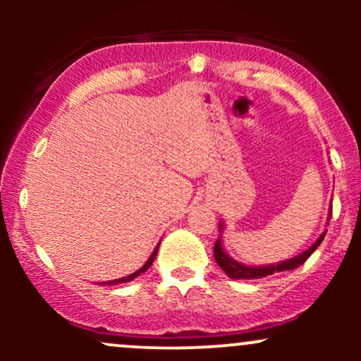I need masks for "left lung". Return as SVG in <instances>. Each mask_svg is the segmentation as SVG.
<instances>
[{"instance_id": "1", "label": "left lung", "mask_w": 361, "mask_h": 361, "mask_svg": "<svg viewBox=\"0 0 361 361\" xmlns=\"http://www.w3.org/2000/svg\"><path fill=\"white\" fill-rule=\"evenodd\" d=\"M331 209H333V207H331ZM329 219H331V214H329V217H327V221H329ZM222 231H224V222H219V233L222 234ZM324 235H326V231L321 235H319L317 241L314 243L312 246L307 247V250H305V251H302L300 255L293 256V258H290V259L280 261V263L263 264V267H250V264H244V263H239V261H235L233 256L227 255L226 250H224V244H222L221 235H219V239H217V241H215L214 256H215V261H217L219 267L222 268L224 273H226V275L229 276V279H233V280L263 279V276L273 275V273L288 271V270H295V268H299L300 264H304L305 261H307L309 256L317 250V246L322 243Z\"/></svg>"}]
</instances>
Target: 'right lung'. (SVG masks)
Segmentation results:
<instances>
[{
	"mask_svg": "<svg viewBox=\"0 0 361 361\" xmlns=\"http://www.w3.org/2000/svg\"><path fill=\"white\" fill-rule=\"evenodd\" d=\"M157 250H159V243H157V246L154 247V251H152V255L149 256V259L146 261V263L142 264V267L139 268L137 271H134V273H130V275H127V276H122V279H117V280H110V281H102L100 285H118V283H127V281H132L134 279H137L139 275H142L144 271H147L149 270V267H151L152 264V261H154V258H156V252H157Z\"/></svg>",
	"mask_w": 361,
	"mask_h": 361,
	"instance_id": "add662e5",
	"label": "right lung"
}]
</instances>
